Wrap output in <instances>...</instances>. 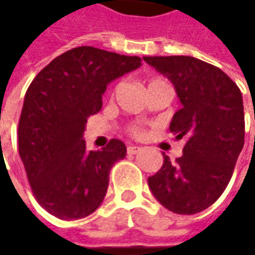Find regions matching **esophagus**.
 <instances>
[{"mask_svg":"<svg viewBox=\"0 0 255 255\" xmlns=\"http://www.w3.org/2000/svg\"><path fill=\"white\" fill-rule=\"evenodd\" d=\"M140 149L142 147H139V146H128V153L129 154H136L137 152H140Z\"/></svg>","mask_w":255,"mask_h":255,"instance_id":"34e87169","label":"esophagus"}]
</instances>
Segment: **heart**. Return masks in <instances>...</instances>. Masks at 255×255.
Masks as SVG:
<instances>
[{"instance_id":"1","label":"heart","mask_w":255,"mask_h":255,"mask_svg":"<svg viewBox=\"0 0 255 255\" xmlns=\"http://www.w3.org/2000/svg\"><path fill=\"white\" fill-rule=\"evenodd\" d=\"M162 84H167L164 79H160V78H154V79H150L149 81V84H147V89L149 88H154V86H159V85ZM129 133L134 136V137H142L143 134H144V130H143L140 126H130L129 128Z\"/></svg>"}]
</instances>
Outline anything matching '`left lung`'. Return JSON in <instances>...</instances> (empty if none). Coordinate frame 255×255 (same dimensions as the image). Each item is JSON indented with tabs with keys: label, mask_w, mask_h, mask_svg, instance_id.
<instances>
[{
	"label": "left lung",
	"mask_w": 255,
	"mask_h": 255,
	"mask_svg": "<svg viewBox=\"0 0 255 255\" xmlns=\"http://www.w3.org/2000/svg\"><path fill=\"white\" fill-rule=\"evenodd\" d=\"M174 85L181 109L171 133L186 139L183 156L147 179L157 201L176 214H196L226 190L244 146V106L239 86L220 68L193 56H144Z\"/></svg>",
	"instance_id": "1"
}]
</instances>
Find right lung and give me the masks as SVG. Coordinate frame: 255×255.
I'll return each mask as SVG.
<instances>
[{
	"label": "right lung",
	"mask_w": 255,
	"mask_h": 255,
	"mask_svg": "<svg viewBox=\"0 0 255 255\" xmlns=\"http://www.w3.org/2000/svg\"><path fill=\"white\" fill-rule=\"evenodd\" d=\"M142 65L139 56L79 46L56 56L25 93L18 123V150L36 201L61 220H78L105 199L109 171L126 156L112 139L102 150H86L88 118L101 111L112 81Z\"/></svg>",
	"instance_id": "obj_1"
}]
</instances>
